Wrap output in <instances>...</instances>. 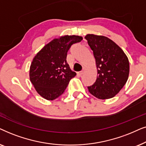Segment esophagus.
<instances>
[{
    "mask_svg": "<svg viewBox=\"0 0 146 146\" xmlns=\"http://www.w3.org/2000/svg\"><path fill=\"white\" fill-rule=\"evenodd\" d=\"M83 73H84V70H83V71H80V72H79V73H78V75H83Z\"/></svg>",
    "mask_w": 146,
    "mask_h": 146,
    "instance_id": "1",
    "label": "esophagus"
}]
</instances>
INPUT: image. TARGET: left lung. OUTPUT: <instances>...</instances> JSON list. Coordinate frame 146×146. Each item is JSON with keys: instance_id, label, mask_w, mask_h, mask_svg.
<instances>
[{"instance_id": "left-lung-1", "label": "left lung", "mask_w": 146, "mask_h": 146, "mask_svg": "<svg viewBox=\"0 0 146 146\" xmlns=\"http://www.w3.org/2000/svg\"><path fill=\"white\" fill-rule=\"evenodd\" d=\"M96 59L97 79L89 92L100 100L115 96L127 82L129 60L123 50L112 40L104 36L88 34L85 36Z\"/></svg>"}]
</instances>
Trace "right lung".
Masks as SVG:
<instances>
[{"mask_svg": "<svg viewBox=\"0 0 146 146\" xmlns=\"http://www.w3.org/2000/svg\"><path fill=\"white\" fill-rule=\"evenodd\" d=\"M82 36L65 35L54 38L35 56L29 77L38 94L47 100L62 95L76 73L67 63V51L73 44L81 41Z\"/></svg>", "mask_w": 146, "mask_h": 146, "instance_id": "1", "label": "right lung"}]
</instances>
